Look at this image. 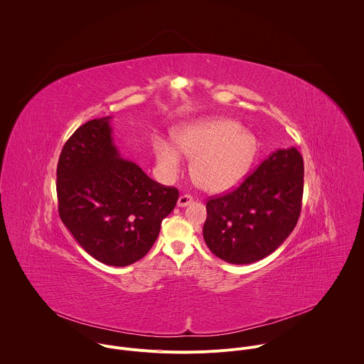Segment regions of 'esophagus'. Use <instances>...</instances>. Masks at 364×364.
I'll use <instances>...</instances> for the list:
<instances>
[{
	"instance_id": "1",
	"label": "esophagus",
	"mask_w": 364,
	"mask_h": 364,
	"mask_svg": "<svg viewBox=\"0 0 364 364\" xmlns=\"http://www.w3.org/2000/svg\"><path fill=\"white\" fill-rule=\"evenodd\" d=\"M192 202H193V198H192L191 195H182V196H179V199H178V206H179V208H186V206H189Z\"/></svg>"
}]
</instances>
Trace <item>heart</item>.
<instances>
[{
	"label": "heart",
	"instance_id": "obj_1",
	"mask_svg": "<svg viewBox=\"0 0 364 364\" xmlns=\"http://www.w3.org/2000/svg\"><path fill=\"white\" fill-rule=\"evenodd\" d=\"M173 139L181 152L193 159V179L213 193L237 186L258 152L255 135L240 122L223 117L186 122L173 132ZM154 149L164 175L175 176L182 168L179 151L161 138L155 139Z\"/></svg>",
	"mask_w": 364,
	"mask_h": 364
}]
</instances>
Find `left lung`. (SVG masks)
I'll use <instances>...</instances> for the list:
<instances>
[{
  "label": "left lung",
  "instance_id": "8db88e82",
  "mask_svg": "<svg viewBox=\"0 0 364 364\" xmlns=\"http://www.w3.org/2000/svg\"><path fill=\"white\" fill-rule=\"evenodd\" d=\"M304 193V159L295 146L277 149L230 193L208 202L203 239L230 264L274 252L296 226Z\"/></svg>",
  "mask_w": 364,
  "mask_h": 364
}]
</instances>
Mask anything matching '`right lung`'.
<instances>
[{
	"label": "right lung",
	"instance_id": "right-lung-1",
	"mask_svg": "<svg viewBox=\"0 0 364 364\" xmlns=\"http://www.w3.org/2000/svg\"><path fill=\"white\" fill-rule=\"evenodd\" d=\"M112 116L80 125L58 162L59 216L97 261L125 267L156 240L179 192L152 181L114 145Z\"/></svg>",
	"mask_w": 364,
	"mask_h": 364
}]
</instances>
